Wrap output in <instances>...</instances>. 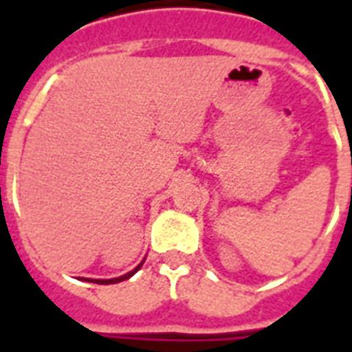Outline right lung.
I'll return each mask as SVG.
<instances>
[{
  "instance_id": "add662e5",
  "label": "right lung",
  "mask_w": 352,
  "mask_h": 352,
  "mask_svg": "<svg viewBox=\"0 0 352 352\" xmlns=\"http://www.w3.org/2000/svg\"><path fill=\"white\" fill-rule=\"evenodd\" d=\"M144 263V261H142ZM142 263H140V265H138L137 268H133L131 272H127V274H124V276H120V278H115V279H87V281H95V283H98V285H111V283H118V281H124V279H129L133 276V274L137 272L138 268L142 267Z\"/></svg>"
}]
</instances>
